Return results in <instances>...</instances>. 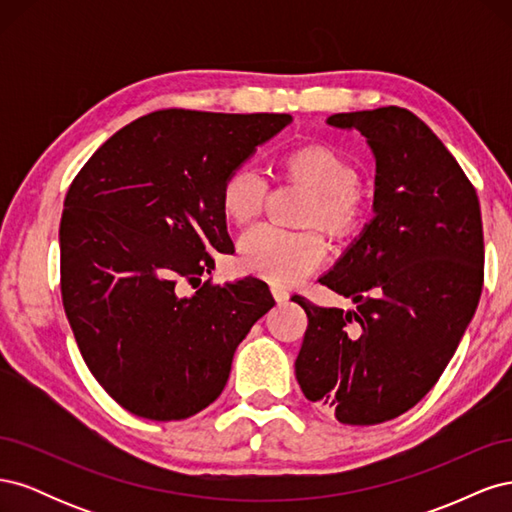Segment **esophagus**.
I'll return each instance as SVG.
<instances>
[{
    "label": "esophagus",
    "instance_id": "esophagus-1",
    "mask_svg": "<svg viewBox=\"0 0 512 512\" xmlns=\"http://www.w3.org/2000/svg\"><path fill=\"white\" fill-rule=\"evenodd\" d=\"M271 294H273V299H275L277 303H284V301L290 299V292H288L284 286H280V284H273V286H271Z\"/></svg>",
    "mask_w": 512,
    "mask_h": 512
}]
</instances>
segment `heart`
I'll return each mask as SVG.
<instances>
[{
  "label": "heart",
  "instance_id": "1",
  "mask_svg": "<svg viewBox=\"0 0 512 512\" xmlns=\"http://www.w3.org/2000/svg\"><path fill=\"white\" fill-rule=\"evenodd\" d=\"M286 183L309 194L301 224L320 228L335 243L361 235L369 218V198L361 185V170L344 151L327 143H307L288 149L280 158ZM269 185L256 170L241 166L226 177L220 205L235 226H252L265 209ZM324 239L314 230L286 232L262 226L239 243V267L277 284H297L322 265Z\"/></svg>",
  "mask_w": 512,
  "mask_h": 512
}]
</instances>
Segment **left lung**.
<instances>
[{
  "label": "left lung",
  "instance_id": "8db88e82",
  "mask_svg": "<svg viewBox=\"0 0 512 512\" xmlns=\"http://www.w3.org/2000/svg\"><path fill=\"white\" fill-rule=\"evenodd\" d=\"M327 123L374 151L376 215L320 277L356 309L294 297L307 314L294 371L339 423L378 425L416 406L453 359L483 290V222L474 185L414 113L382 106Z\"/></svg>",
  "mask_w": 512,
  "mask_h": 512
}]
</instances>
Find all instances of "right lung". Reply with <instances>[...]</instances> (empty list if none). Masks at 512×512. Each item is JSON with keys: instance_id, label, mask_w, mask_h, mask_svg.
<instances>
[{"instance_id": "obj_1", "label": "right lung", "mask_w": 512, "mask_h": 512, "mask_svg": "<svg viewBox=\"0 0 512 512\" xmlns=\"http://www.w3.org/2000/svg\"><path fill=\"white\" fill-rule=\"evenodd\" d=\"M292 121L277 113L166 108L128 123L87 160L59 226L61 299L94 378L121 408L181 421L220 397L232 356L275 305L256 277L183 297L213 250L232 254L226 177Z\"/></svg>"}]
</instances>
